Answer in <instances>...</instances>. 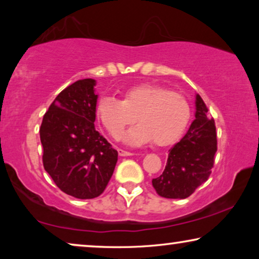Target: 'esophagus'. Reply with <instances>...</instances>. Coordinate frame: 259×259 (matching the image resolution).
Returning <instances> with one entry per match:
<instances>
[{
	"instance_id": "34e87169",
	"label": "esophagus",
	"mask_w": 259,
	"mask_h": 259,
	"mask_svg": "<svg viewBox=\"0 0 259 259\" xmlns=\"http://www.w3.org/2000/svg\"><path fill=\"white\" fill-rule=\"evenodd\" d=\"M118 153H119V155H121V157H128V155H132L133 154L132 152L125 151V150H122V148H119Z\"/></svg>"
}]
</instances>
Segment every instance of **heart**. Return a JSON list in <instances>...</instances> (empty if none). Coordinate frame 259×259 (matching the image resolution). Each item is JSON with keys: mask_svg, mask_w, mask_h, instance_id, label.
Returning <instances> with one entry per match:
<instances>
[{"mask_svg": "<svg viewBox=\"0 0 259 259\" xmlns=\"http://www.w3.org/2000/svg\"><path fill=\"white\" fill-rule=\"evenodd\" d=\"M97 115L113 138H119L127 126L137 121L126 134V143L143 145L153 140L157 146L176 143L186 130L191 107L185 97L157 84L145 83L125 92L123 100L101 97Z\"/></svg>", "mask_w": 259, "mask_h": 259, "instance_id": "b5f03b06", "label": "heart"}]
</instances>
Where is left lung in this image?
Instances as JSON below:
<instances>
[{
	"label": "left lung",
	"mask_w": 259,
	"mask_h": 259,
	"mask_svg": "<svg viewBox=\"0 0 259 259\" xmlns=\"http://www.w3.org/2000/svg\"><path fill=\"white\" fill-rule=\"evenodd\" d=\"M207 107L196 95V119L183 139L169 150L162 175L152 180L160 197L185 199L211 175L217 152L214 120L207 116Z\"/></svg>",
	"instance_id": "1"
}]
</instances>
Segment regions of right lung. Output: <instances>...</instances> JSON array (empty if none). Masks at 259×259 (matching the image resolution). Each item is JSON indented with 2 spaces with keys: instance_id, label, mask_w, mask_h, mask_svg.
Returning a JSON list of instances; mask_svg holds the SVG:
<instances>
[{
  "instance_id": "1",
  "label": "right lung",
  "mask_w": 259,
  "mask_h": 259,
  "mask_svg": "<svg viewBox=\"0 0 259 259\" xmlns=\"http://www.w3.org/2000/svg\"><path fill=\"white\" fill-rule=\"evenodd\" d=\"M95 83L83 79L65 88L40 128L45 169L62 192L79 199L100 196L118 161V152L95 130Z\"/></svg>"
}]
</instances>
